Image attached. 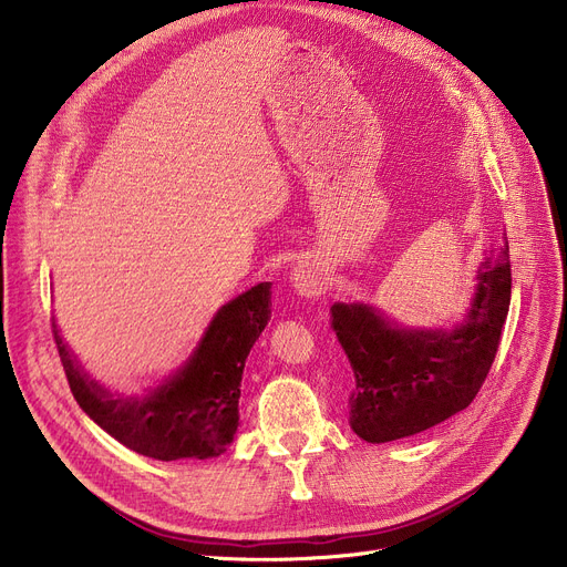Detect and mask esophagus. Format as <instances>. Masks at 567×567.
<instances>
[{
  "label": "esophagus",
  "instance_id": "34e87169",
  "mask_svg": "<svg viewBox=\"0 0 567 567\" xmlns=\"http://www.w3.org/2000/svg\"><path fill=\"white\" fill-rule=\"evenodd\" d=\"M291 287H293V291L299 293V296H303V299H310V301H315V299H319L321 296V291L326 289V282H323V274L319 271V268L315 266V264H310V261H303V264H299L291 271Z\"/></svg>",
  "mask_w": 567,
  "mask_h": 567
}]
</instances>
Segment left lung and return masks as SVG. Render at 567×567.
I'll return each instance as SVG.
<instances>
[{"instance_id": "8db88e82", "label": "left lung", "mask_w": 567, "mask_h": 567, "mask_svg": "<svg viewBox=\"0 0 567 567\" xmlns=\"http://www.w3.org/2000/svg\"><path fill=\"white\" fill-rule=\"evenodd\" d=\"M475 274L466 315L451 329H409L370 303H333L331 326L355 377L349 425L363 441L425 432L478 395L511 308L505 236Z\"/></svg>"}]
</instances>
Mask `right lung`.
Here are the masks:
<instances>
[{"mask_svg": "<svg viewBox=\"0 0 567 567\" xmlns=\"http://www.w3.org/2000/svg\"><path fill=\"white\" fill-rule=\"evenodd\" d=\"M268 319L271 282H259L225 303L186 363L144 398L107 391L86 374L54 321L52 333L73 398L101 430L144 457L208 460L234 441L246 359Z\"/></svg>", "mask_w": 567, "mask_h": 567, "instance_id": "1", "label": "right lung"}]
</instances>
